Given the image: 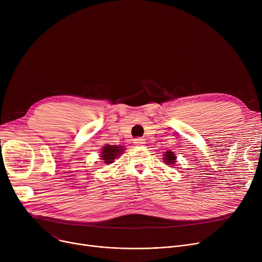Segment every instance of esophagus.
<instances>
[{"label": "esophagus", "mask_w": 262, "mask_h": 262, "mask_svg": "<svg viewBox=\"0 0 262 262\" xmlns=\"http://www.w3.org/2000/svg\"><path fill=\"white\" fill-rule=\"evenodd\" d=\"M134 143H135V145H137V146H140V145H143V144L145 143V140H144L143 138H136V139L134 140Z\"/></svg>", "instance_id": "1"}]
</instances>
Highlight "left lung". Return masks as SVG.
Masks as SVG:
<instances>
[{
	"mask_svg": "<svg viewBox=\"0 0 262 262\" xmlns=\"http://www.w3.org/2000/svg\"><path fill=\"white\" fill-rule=\"evenodd\" d=\"M163 161L167 163V166H171V167H173V166H176V155L173 153V152H171V150H167V152H164L163 153Z\"/></svg>",
	"mask_w": 262,
	"mask_h": 262,
	"instance_id": "left-lung-1",
	"label": "left lung"
}]
</instances>
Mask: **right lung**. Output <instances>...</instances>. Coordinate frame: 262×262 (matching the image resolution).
Masks as SVG:
<instances>
[{"label": "right lung", "mask_w": 262, "mask_h": 262, "mask_svg": "<svg viewBox=\"0 0 262 262\" xmlns=\"http://www.w3.org/2000/svg\"><path fill=\"white\" fill-rule=\"evenodd\" d=\"M125 149L126 148H124L123 145H110V144L104 145L100 152V157L102 160L101 162L105 164L113 163L114 160L119 156H121Z\"/></svg>", "instance_id": "add662e5"}]
</instances>
